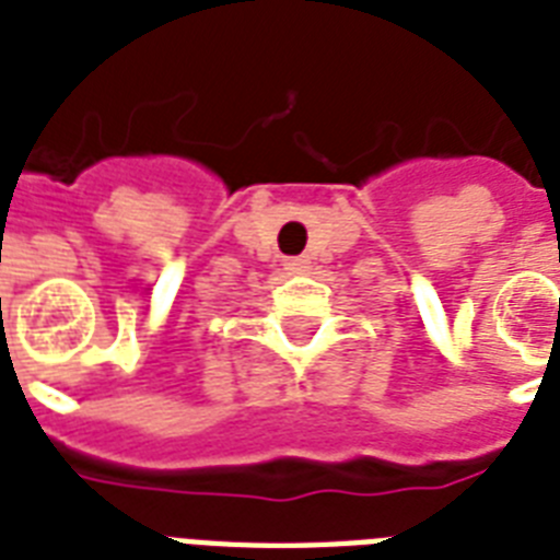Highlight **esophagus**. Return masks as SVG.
<instances>
[{
  "label": "esophagus",
  "mask_w": 560,
  "mask_h": 560,
  "mask_svg": "<svg viewBox=\"0 0 560 560\" xmlns=\"http://www.w3.org/2000/svg\"><path fill=\"white\" fill-rule=\"evenodd\" d=\"M284 270L293 272V276H305V272H311V258H307V255L288 258V261H284Z\"/></svg>",
  "instance_id": "obj_1"
}]
</instances>
